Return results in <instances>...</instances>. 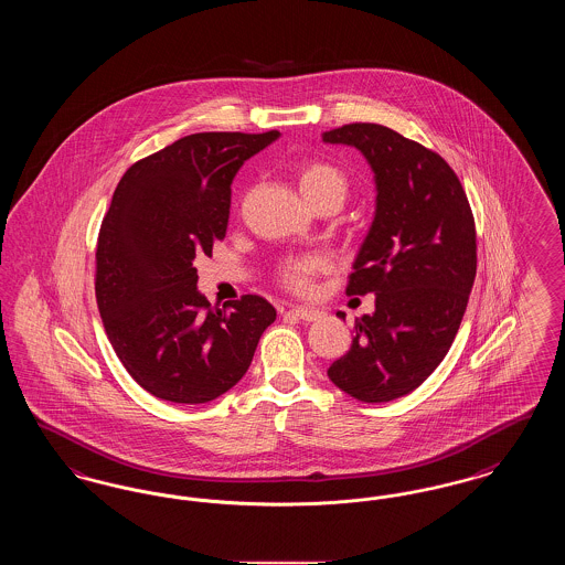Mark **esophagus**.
I'll use <instances>...</instances> for the list:
<instances>
[{"label": "esophagus", "instance_id": "esophagus-1", "mask_svg": "<svg viewBox=\"0 0 565 565\" xmlns=\"http://www.w3.org/2000/svg\"><path fill=\"white\" fill-rule=\"evenodd\" d=\"M290 313L298 318V320H302V322H316V320L322 318V311L316 309V307H292Z\"/></svg>", "mask_w": 565, "mask_h": 565}]
</instances>
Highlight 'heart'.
Wrapping results in <instances>:
<instances>
[{
  "label": "heart",
  "mask_w": 565,
  "mask_h": 565,
  "mask_svg": "<svg viewBox=\"0 0 565 565\" xmlns=\"http://www.w3.org/2000/svg\"><path fill=\"white\" fill-rule=\"evenodd\" d=\"M298 186H300L305 201L313 199L318 194H326V192H334L345 201V194H348L345 175L328 162H305L298 171ZM320 267H322L320 258L309 256V258H298V260L286 263L279 275H281V281L286 288H290L295 292H307L313 284V275L320 270Z\"/></svg>",
  "instance_id": "b5f03b06"
}]
</instances>
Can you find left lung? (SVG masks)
<instances>
[{"mask_svg": "<svg viewBox=\"0 0 565 565\" xmlns=\"http://www.w3.org/2000/svg\"><path fill=\"white\" fill-rule=\"evenodd\" d=\"M362 152L375 173V217L353 260L348 295H375L330 381L362 403L419 387L456 339L477 275L466 192L443 157L373 122L322 135ZM345 313H339L343 318Z\"/></svg>", "mask_w": 565, "mask_h": 565, "instance_id": "1", "label": "left lung"}]
</instances>
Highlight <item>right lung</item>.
I'll return each instance as SVG.
<instances>
[{"label": "right lung", "mask_w": 565, "mask_h": 565, "mask_svg": "<svg viewBox=\"0 0 565 565\" xmlns=\"http://www.w3.org/2000/svg\"><path fill=\"white\" fill-rule=\"evenodd\" d=\"M277 137L186 135L131 164L114 190L97 242V307L129 375L161 401L203 404L228 392L275 322L263 296L212 307L192 263L224 239L243 162Z\"/></svg>", "instance_id": "1"}]
</instances>
